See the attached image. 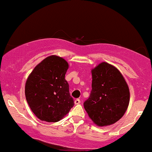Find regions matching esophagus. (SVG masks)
<instances>
[{
	"instance_id": "1",
	"label": "esophagus",
	"mask_w": 152,
	"mask_h": 152,
	"mask_svg": "<svg viewBox=\"0 0 152 152\" xmlns=\"http://www.w3.org/2000/svg\"><path fill=\"white\" fill-rule=\"evenodd\" d=\"M80 100L78 99H75L74 100V104H76V105H77V104H80Z\"/></svg>"
}]
</instances>
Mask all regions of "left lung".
<instances>
[{"label": "left lung", "instance_id": "left-lung-1", "mask_svg": "<svg viewBox=\"0 0 152 152\" xmlns=\"http://www.w3.org/2000/svg\"><path fill=\"white\" fill-rule=\"evenodd\" d=\"M90 96L83 104L91 121L99 126L114 124L126 111L130 92L123 75L114 66L102 62L91 69Z\"/></svg>", "mask_w": 152, "mask_h": 152}]
</instances>
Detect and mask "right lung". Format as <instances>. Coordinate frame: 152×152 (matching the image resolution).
I'll list each match as a JSON object with an SVG mask.
<instances>
[{
  "instance_id": "1",
  "label": "right lung",
  "mask_w": 152,
  "mask_h": 152,
  "mask_svg": "<svg viewBox=\"0 0 152 152\" xmlns=\"http://www.w3.org/2000/svg\"><path fill=\"white\" fill-rule=\"evenodd\" d=\"M68 69L69 64L65 59L52 55L39 63L26 80V101L41 121H60L74 106V99L65 79Z\"/></svg>"
}]
</instances>
